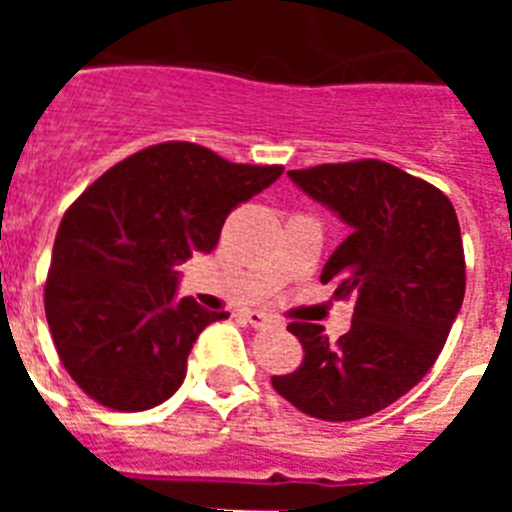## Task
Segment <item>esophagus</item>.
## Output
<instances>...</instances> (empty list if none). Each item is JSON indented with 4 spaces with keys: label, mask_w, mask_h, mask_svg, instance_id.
<instances>
[{
    "label": "esophagus",
    "mask_w": 512,
    "mask_h": 512,
    "mask_svg": "<svg viewBox=\"0 0 512 512\" xmlns=\"http://www.w3.org/2000/svg\"><path fill=\"white\" fill-rule=\"evenodd\" d=\"M243 318H246V323H251L253 328H279V320L269 318L266 312H259V310H248Z\"/></svg>",
    "instance_id": "1"
}]
</instances>
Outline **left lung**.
<instances>
[{"label":"left lung","mask_w":512,"mask_h":512,"mask_svg":"<svg viewBox=\"0 0 512 512\" xmlns=\"http://www.w3.org/2000/svg\"><path fill=\"white\" fill-rule=\"evenodd\" d=\"M287 176L348 225L320 282L356 305L338 343L318 323L289 325L305 361L271 384L312 418H366L408 395L449 338L467 284L459 220L446 194L374 158Z\"/></svg>","instance_id":"1"}]
</instances>
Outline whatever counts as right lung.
I'll list each match as a JSON object with an SVG mask.
<instances>
[{"mask_svg": "<svg viewBox=\"0 0 512 512\" xmlns=\"http://www.w3.org/2000/svg\"><path fill=\"white\" fill-rule=\"evenodd\" d=\"M282 171L158 143L112 166L69 207L53 243L45 318L81 390L135 413L182 387L197 336L228 315L176 300V266L215 251L230 210Z\"/></svg>", "mask_w": 512, "mask_h": 512, "instance_id": "obj_1", "label": "right lung"}]
</instances>
